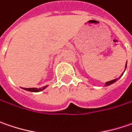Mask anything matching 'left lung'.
Returning a JSON list of instances; mask_svg holds the SVG:
<instances>
[{"instance_id":"1","label":"left lung","mask_w":132,"mask_h":132,"mask_svg":"<svg viewBox=\"0 0 132 132\" xmlns=\"http://www.w3.org/2000/svg\"><path fill=\"white\" fill-rule=\"evenodd\" d=\"M126 66H127V61H126ZM122 76V74L120 76V77ZM120 77H119V78H120ZM117 80H119V79H115V80H110V81H108V82H105V86H110V85H111V84H113V83H114L116 81H117Z\"/></svg>"}]
</instances>
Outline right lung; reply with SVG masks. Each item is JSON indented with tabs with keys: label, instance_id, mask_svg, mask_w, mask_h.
I'll use <instances>...</instances> for the list:
<instances>
[{
	"label": "right lung",
	"instance_id": "right-lung-1",
	"mask_svg": "<svg viewBox=\"0 0 132 132\" xmlns=\"http://www.w3.org/2000/svg\"><path fill=\"white\" fill-rule=\"evenodd\" d=\"M47 86H43V87L40 88V89H37V88H23V89L26 90V91H29V92H40V91L45 89Z\"/></svg>",
	"mask_w": 132,
	"mask_h": 132
}]
</instances>
